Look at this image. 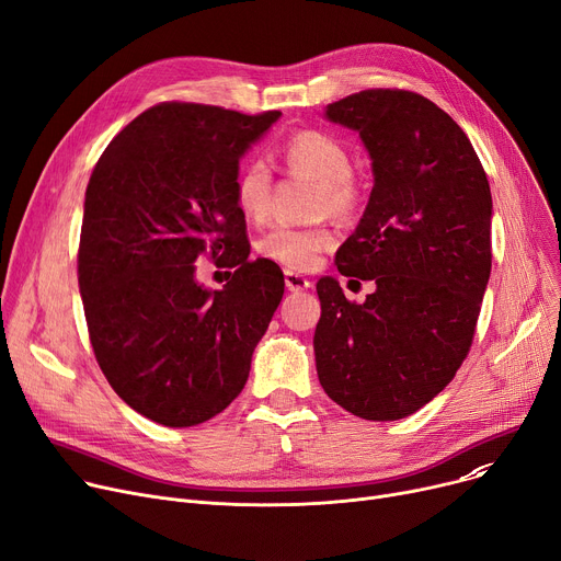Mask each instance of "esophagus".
Listing matches in <instances>:
<instances>
[{
  "instance_id": "34e87169",
  "label": "esophagus",
  "mask_w": 561,
  "mask_h": 561,
  "mask_svg": "<svg viewBox=\"0 0 561 561\" xmlns=\"http://www.w3.org/2000/svg\"><path fill=\"white\" fill-rule=\"evenodd\" d=\"M284 284H286V288H288L290 293H300V290H307V288L311 286V282H309L307 277H302V275H298V273H293V271H286V273H284Z\"/></svg>"
}]
</instances>
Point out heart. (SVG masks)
I'll list each match as a JSON object with an SVG mask.
<instances>
[{
  "label": "heart",
  "mask_w": 561,
  "mask_h": 561,
  "mask_svg": "<svg viewBox=\"0 0 561 561\" xmlns=\"http://www.w3.org/2000/svg\"><path fill=\"white\" fill-rule=\"evenodd\" d=\"M282 159L290 172L309 174L320 182L318 209L345 216L357 202L352 184V157L347 147L332 134L320 129H302L288 136L282 145ZM233 199L248 220H263L271 211L273 172L263 159H250L241 165L233 182ZM334 243V231L325 225L296 227L277 225L259 241V252L279 263L286 271H311L322 250Z\"/></svg>",
  "instance_id": "1"
}]
</instances>
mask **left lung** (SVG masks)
Masks as SVG:
<instances>
[{"mask_svg":"<svg viewBox=\"0 0 561 561\" xmlns=\"http://www.w3.org/2000/svg\"><path fill=\"white\" fill-rule=\"evenodd\" d=\"M328 117L359 131L375 176L336 268L377 288L357 305L318 279V379L350 414L398 421L444 391L473 345L491 188L463 129L419 93L370 88L328 104Z\"/></svg>","mask_w":561,"mask_h":561,"instance_id":"8db88e82","label":"left lung"}]
</instances>
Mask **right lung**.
I'll list each match as a JSON object with an SVG mask.
<instances>
[{
    "mask_svg": "<svg viewBox=\"0 0 561 561\" xmlns=\"http://www.w3.org/2000/svg\"><path fill=\"white\" fill-rule=\"evenodd\" d=\"M279 115L161 102L93 168L77 254L88 336L113 391L159 425L229 407L282 302L284 275L248 256L233 199L239 159ZM199 255L237 268L222 291L194 282Z\"/></svg>",
    "mask_w": 561,
    "mask_h": 561,
    "instance_id": "right-lung-1",
    "label": "right lung"
}]
</instances>
